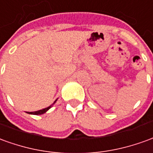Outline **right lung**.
Returning a JSON list of instances; mask_svg holds the SVG:
<instances>
[{"label": "right lung", "mask_w": 153, "mask_h": 153, "mask_svg": "<svg viewBox=\"0 0 153 153\" xmlns=\"http://www.w3.org/2000/svg\"><path fill=\"white\" fill-rule=\"evenodd\" d=\"M55 102H56V100L54 101V103ZM54 103H53V104H54ZM53 104H52V105H53ZM52 105H51V106H49L48 108H44V109L39 110V111H36V112H28V114H35V115H40V114H45V113H46L47 111H48V110L50 109L51 107H52Z\"/></svg>", "instance_id": "add662e5"}]
</instances>
